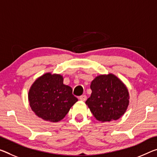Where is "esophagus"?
<instances>
[{"label":"esophagus","instance_id":"1","mask_svg":"<svg viewBox=\"0 0 157 157\" xmlns=\"http://www.w3.org/2000/svg\"><path fill=\"white\" fill-rule=\"evenodd\" d=\"M79 100H81L82 101H85L86 100V95H82L79 97Z\"/></svg>","mask_w":157,"mask_h":157}]
</instances>
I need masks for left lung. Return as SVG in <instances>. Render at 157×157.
Masks as SVG:
<instances>
[{"mask_svg": "<svg viewBox=\"0 0 157 157\" xmlns=\"http://www.w3.org/2000/svg\"><path fill=\"white\" fill-rule=\"evenodd\" d=\"M90 88L91 95L85 103L97 120L101 122L117 120L126 113L130 99L128 90L115 75L96 76Z\"/></svg>", "mask_w": 157, "mask_h": 157, "instance_id": "left-lung-1", "label": "left lung"}]
</instances>
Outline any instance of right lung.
<instances>
[{"label":"right lung","mask_w":157,"mask_h":157,"mask_svg":"<svg viewBox=\"0 0 157 157\" xmlns=\"http://www.w3.org/2000/svg\"><path fill=\"white\" fill-rule=\"evenodd\" d=\"M29 105L38 117L58 122L65 117L78 99L73 89L63 84L60 74L46 73L37 78L28 94Z\"/></svg>","instance_id":"right-lung-1"}]
</instances>
